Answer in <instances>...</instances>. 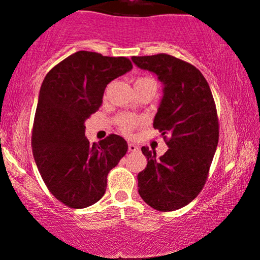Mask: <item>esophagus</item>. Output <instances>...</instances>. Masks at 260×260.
<instances>
[{"label": "esophagus", "instance_id": "1", "mask_svg": "<svg viewBox=\"0 0 260 260\" xmlns=\"http://www.w3.org/2000/svg\"><path fill=\"white\" fill-rule=\"evenodd\" d=\"M128 150L132 151V153H136V151L139 150V147L137 144H134V143H129L128 144Z\"/></svg>", "mask_w": 260, "mask_h": 260}]
</instances>
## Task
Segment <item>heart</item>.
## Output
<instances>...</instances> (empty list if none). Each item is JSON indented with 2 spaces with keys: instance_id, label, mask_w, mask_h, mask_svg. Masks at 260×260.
<instances>
[{
  "instance_id": "b5f03b06",
  "label": "heart",
  "mask_w": 260,
  "mask_h": 260,
  "mask_svg": "<svg viewBox=\"0 0 260 260\" xmlns=\"http://www.w3.org/2000/svg\"><path fill=\"white\" fill-rule=\"evenodd\" d=\"M134 85H156V82H155V79L151 78V77H139V78L136 79ZM143 123H144V120H143V118L129 115V113H122V115H120L116 118V126H117L118 129L124 134L132 133L134 129H137V128L142 126Z\"/></svg>"
}]
</instances>
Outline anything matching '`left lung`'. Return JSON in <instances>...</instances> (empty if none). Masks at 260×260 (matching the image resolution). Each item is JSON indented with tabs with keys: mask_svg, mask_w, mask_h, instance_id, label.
<instances>
[{
	"mask_svg": "<svg viewBox=\"0 0 260 260\" xmlns=\"http://www.w3.org/2000/svg\"><path fill=\"white\" fill-rule=\"evenodd\" d=\"M142 70L155 73L164 84V98L154 118L168 151L143 147L147 168L138 175L142 199L159 211L186 207L201 193L219 142L216 105L207 79L198 68L166 53L133 56Z\"/></svg>",
	"mask_w": 260,
	"mask_h": 260,
	"instance_id": "obj_1",
	"label": "left lung"
}]
</instances>
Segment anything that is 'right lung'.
I'll return each instance as SVG.
<instances>
[{"label":"right lung","mask_w":260,"mask_h":260,"mask_svg":"<svg viewBox=\"0 0 260 260\" xmlns=\"http://www.w3.org/2000/svg\"><path fill=\"white\" fill-rule=\"evenodd\" d=\"M132 67L127 57L78 51L56 64L41 84L32 155L47 189L68 208L100 201L107 175L127 153V142L117 134L90 144L84 122L99 110L107 84Z\"/></svg>","instance_id":"right-lung-1"}]
</instances>
